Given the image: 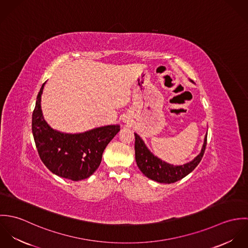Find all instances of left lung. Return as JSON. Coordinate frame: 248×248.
I'll list each match as a JSON object with an SVG mask.
<instances>
[{"label": "left lung", "mask_w": 248, "mask_h": 248, "mask_svg": "<svg viewBox=\"0 0 248 248\" xmlns=\"http://www.w3.org/2000/svg\"><path fill=\"white\" fill-rule=\"evenodd\" d=\"M136 141H135V151H136V161L140 170L148 178H151L156 182L160 183H174L177 180L186 177L190 174L201 162L206 143H207V134L204 138V142L202 148L200 155H198L192 161L185 163L183 165H172L169 164L160 158L154 155L147 146L145 145L141 138L135 133Z\"/></svg>", "instance_id": "left-lung-1"}]
</instances>
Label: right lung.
<instances>
[{
  "label": "right lung",
  "instance_id": "1",
  "mask_svg": "<svg viewBox=\"0 0 248 248\" xmlns=\"http://www.w3.org/2000/svg\"><path fill=\"white\" fill-rule=\"evenodd\" d=\"M44 86L45 83L37 95L32 113V134L39 156L46 167L58 177L73 181L85 179L99 167L107 145L120 131V126L108 125L80 134L53 130L42 113Z\"/></svg>",
  "mask_w": 248,
  "mask_h": 248
}]
</instances>
